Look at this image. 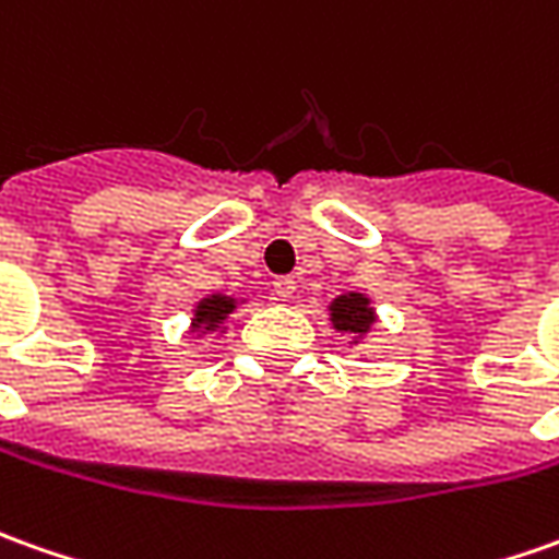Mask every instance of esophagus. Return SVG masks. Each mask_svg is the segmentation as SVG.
Here are the masks:
<instances>
[{"label":"esophagus","mask_w":559,"mask_h":559,"mask_svg":"<svg viewBox=\"0 0 559 559\" xmlns=\"http://www.w3.org/2000/svg\"><path fill=\"white\" fill-rule=\"evenodd\" d=\"M272 287H275V294H278L281 299H290V296L296 294V281L294 278H275V281H272Z\"/></svg>","instance_id":"esophagus-1"}]
</instances>
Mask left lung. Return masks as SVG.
<instances>
[{
  "mask_svg": "<svg viewBox=\"0 0 559 559\" xmlns=\"http://www.w3.org/2000/svg\"><path fill=\"white\" fill-rule=\"evenodd\" d=\"M330 321L333 328L343 330V333H355V336H364L370 324L376 321L373 309H370V299L364 294H345L340 299L330 302Z\"/></svg>",
  "mask_w": 559,
  "mask_h": 559,
  "instance_id": "left-lung-1",
  "label": "left lung"
}]
</instances>
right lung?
Wrapping results in <instances>:
<instances>
[{
	"label": "right lung",
	"mask_w": 559,
	"mask_h": 559,
	"mask_svg": "<svg viewBox=\"0 0 559 559\" xmlns=\"http://www.w3.org/2000/svg\"><path fill=\"white\" fill-rule=\"evenodd\" d=\"M235 311V299L231 296H207L201 299L199 309H195V318H192V328L195 330H214L226 321V314Z\"/></svg>",
	"instance_id": "add662e5"
}]
</instances>
